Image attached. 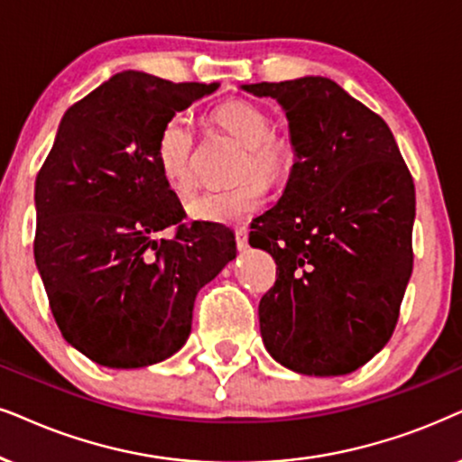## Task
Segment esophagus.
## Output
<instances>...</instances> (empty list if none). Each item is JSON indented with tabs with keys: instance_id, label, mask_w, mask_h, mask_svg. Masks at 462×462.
Returning a JSON list of instances; mask_svg holds the SVG:
<instances>
[{
	"instance_id": "1",
	"label": "esophagus",
	"mask_w": 462,
	"mask_h": 462,
	"mask_svg": "<svg viewBox=\"0 0 462 462\" xmlns=\"http://www.w3.org/2000/svg\"><path fill=\"white\" fill-rule=\"evenodd\" d=\"M236 242L239 250L248 248V229H245V226H237L236 229Z\"/></svg>"
}]
</instances>
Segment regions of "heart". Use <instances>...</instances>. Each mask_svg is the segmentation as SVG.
I'll list each match as a JSON object with an SVG mask.
<instances>
[{
	"mask_svg": "<svg viewBox=\"0 0 462 462\" xmlns=\"http://www.w3.org/2000/svg\"><path fill=\"white\" fill-rule=\"evenodd\" d=\"M214 123L244 143L245 154L239 173L256 171L278 182L289 176L295 152L289 140L272 134V118L259 106L244 99L225 101L214 110ZM159 170L173 193L187 197L195 189L193 127L182 114L167 118L157 137ZM265 203V182L259 176H245L229 189L206 190L189 203V217L197 223L233 225L250 218Z\"/></svg>",
	"mask_w": 462,
	"mask_h": 462,
	"instance_id": "1",
	"label": "heart"
}]
</instances>
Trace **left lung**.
Returning a JSON list of instances; mask_svg holds the SVG:
<instances>
[{
    "label": "left lung",
    "mask_w": 462,
    "mask_h": 462,
    "mask_svg": "<svg viewBox=\"0 0 462 462\" xmlns=\"http://www.w3.org/2000/svg\"><path fill=\"white\" fill-rule=\"evenodd\" d=\"M289 121L295 163L250 245L278 265L263 344L303 375H344L391 339L411 275L416 193L388 125L331 78L242 85Z\"/></svg>",
    "instance_id": "8db88e82"
}]
</instances>
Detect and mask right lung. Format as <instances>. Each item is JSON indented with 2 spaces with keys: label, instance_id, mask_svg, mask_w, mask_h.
Masks as SVG:
<instances>
[{
  "label": "right lung",
  "instance_id": "right-lung-1",
  "mask_svg": "<svg viewBox=\"0 0 462 462\" xmlns=\"http://www.w3.org/2000/svg\"><path fill=\"white\" fill-rule=\"evenodd\" d=\"M218 87L127 69L63 114L35 178L33 256L65 341L93 363L137 369L176 355L197 292L236 259L217 225L157 237L184 217L159 170V131Z\"/></svg>",
  "mask_w": 462,
  "mask_h": 462
}]
</instances>
